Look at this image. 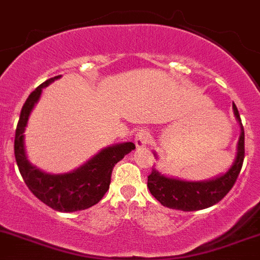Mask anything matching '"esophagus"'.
<instances>
[{
    "instance_id": "esophagus-1",
    "label": "esophagus",
    "mask_w": 260,
    "mask_h": 260,
    "mask_svg": "<svg viewBox=\"0 0 260 260\" xmlns=\"http://www.w3.org/2000/svg\"><path fill=\"white\" fill-rule=\"evenodd\" d=\"M150 141V133L146 129H141L136 133L135 135V144L138 149L145 148Z\"/></svg>"
}]
</instances>
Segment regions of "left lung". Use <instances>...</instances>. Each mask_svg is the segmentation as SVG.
Segmentation results:
<instances>
[{
	"label": "left lung",
	"instance_id": "obj_1",
	"mask_svg": "<svg viewBox=\"0 0 260 260\" xmlns=\"http://www.w3.org/2000/svg\"><path fill=\"white\" fill-rule=\"evenodd\" d=\"M233 111L240 125V135L237 144V155L232 167L220 175L200 181L167 176L154 168L148 176V188L160 204L170 209L194 211L213 207L228 194L239 175L244 160V129L234 103ZM154 155L156 156V152H154Z\"/></svg>",
	"mask_w": 260,
	"mask_h": 260
}]
</instances>
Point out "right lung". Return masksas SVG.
<instances>
[{
	"label": "right lung",
	"mask_w": 260,
	"mask_h": 260,
	"mask_svg": "<svg viewBox=\"0 0 260 260\" xmlns=\"http://www.w3.org/2000/svg\"><path fill=\"white\" fill-rule=\"evenodd\" d=\"M55 76L37 86L21 110L16 127L15 157L18 170L32 194L47 207L62 213L84 210L98 204L109 190L115 164L135 149V144L119 143L106 146L93 155L84 165L63 174H50L32 165L25 149V130L28 117L40 100L42 89L60 79Z\"/></svg>",
	"instance_id": "add662e5"
}]
</instances>
